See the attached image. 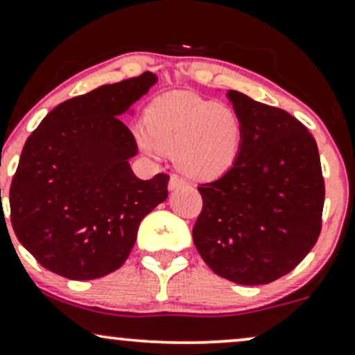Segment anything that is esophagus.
Listing matches in <instances>:
<instances>
[{
	"instance_id": "34e87169",
	"label": "esophagus",
	"mask_w": 355,
	"mask_h": 355,
	"mask_svg": "<svg viewBox=\"0 0 355 355\" xmlns=\"http://www.w3.org/2000/svg\"><path fill=\"white\" fill-rule=\"evenodd\" d=\"M183 185H185V182H183L182 178L178 177V175H172V177H170V180H168V188H170V190H175V188L183 187Z\"/></svg>"
}]
</instances>
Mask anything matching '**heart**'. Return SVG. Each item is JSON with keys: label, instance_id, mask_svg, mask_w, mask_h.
<instances>
[{"label": "heart", "instance_id": "1", "mask_svg": "<svg viewBox=\"0 0 355 355\" xmlns=\"http://www.w3.org/2000/svg\"><path fill=\"white\" fill-rule=\"evenodd\" d=\"M136 137L150 154H173L178 170L193 180H214L237 160L242 123L230 106L175 92L147 107L146 125H137Z\"/></svg>", "mask_w": 355, "mask_h": 355}]
</instances>
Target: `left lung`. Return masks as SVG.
<instances>
[{"mask_svg": "<svg viewBox=\"0 0 355 355\" xmlns=\"http://www.w3.org/2000/svg\"><path fill=\"white\" fill-rule=\"evenodd\" d=\"M242 123L234 165L201 183L193 242L211 270L239 285L286 275L320 237L324 178L315 137L280 107L227 92Z\"/></svg>", "mask_w": 355, "mask_h": 355, "instance_id": "1", "label": "left lung"}]
</instances>
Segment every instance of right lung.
Listing matches in <instances>:
<instances>
[{
    "instance_id": "right-lung-1",
    "label": "right lung",
    "mask_w": 355,
    "mask_h": 355,
    "mask_svg": "<svg viewBox=\"0 0 355 355\" xmlns=\"http://www.w3.org/2000/svg\"><path fill=\"white\" fill-rule=\"evenodd\" d=\"M155 82L144 71L70 98L26 141L10 188L11 224L47 270L70 280L118 270L139 224L167 198V173H132L136 139L118 118Z\"/></svg>"
}]
</instances>
